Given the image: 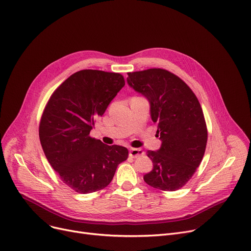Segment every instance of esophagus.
Segmentation results:
<instances>
[{
	"label": "esophagus",
	"mask_w": 251,
	"mask_h": 251,
	"mask_svg": "<svg viewBox=\"0 0 251 251\" xmlns=\"http://www.w3.org/2000/svg\"><path fill=\"white\" fill-rule=\"evenodd\" d=\"M141 155H144V151L141 149H131L129 151V156L131 158H137Z\"/></svg>",
	"instance_id": "obj_1"
}]
</instances>
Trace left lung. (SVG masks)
Returning a JSON list of instances; mask_svg holds the SVG:
<instances>
[{"label":"left lung","instance_id":"left-lung-1","mask_svg":"<svg viewBox=\"0 0 251 251\" xmlns=\"http://www.w3.org/2000/svg\"><path fill=\"white\" fill-rule=\"evenodd\" d=\"M127 83L147 97L162 141L157 151H148L152 170L144 179L155 189L176 191L192 178L205 152L207 127L200 102L180 78L163 69L128 73Z\"/></svg>","mask_w":251,"mask_h":251}]
</instances>
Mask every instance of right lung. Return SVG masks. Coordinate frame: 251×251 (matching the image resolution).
I'll list each match as a JSON object with an SVG mask.
<instances>
[{"instance_id": "add662e5", "label": "right lung", "mask_w": 251, "mask_h": 251, "mask_svg": "<svg viewBox=\"0 0 251 251\" xmlns=\"http://www.w3.org/2000/svg\"><path fill=\"white\" fill-rule=\"evenodd\" d=\"M125 85L123 75L97 70L73 74L53 92L43 112L39 136L44 154L61 180L75 192L104 189L128 150L107 146L90 136L101 117Z\"/></svg>"}]
</instances>
